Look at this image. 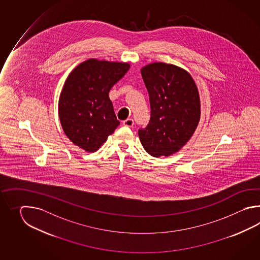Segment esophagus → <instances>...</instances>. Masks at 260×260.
Returning <instances> with one entry per match:
<instances>
[{
	"mask_svg": "<svg viewBox=\"0 0 260 260\" xmlns=\"http://www.w3.org/2000/svg\"><path fill=\"white\" fill-rule=\"evenodd\" d=\"M123 125L124 126H127V127H132L133 125H134V120L131 119V118H129V119H126L125 121H123Z\"/></svg>",
	"mask_w": 260,
	"mask_h": 260,
	"instance_id": "esophagus-1",
	"label": "esophagus"
}]
</instances>
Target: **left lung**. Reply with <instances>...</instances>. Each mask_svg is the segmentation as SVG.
<instances>
[{"instance_id":"8db88e82","label":"left lung","mask_w":260,"mask_h":260,"mask_svg":"<svg viewBox=\"0 0 260 260\" xmlns=\"http://www.w3.org/2000/svg\"><path fill=\"white\" fill-rule=\"evenodd\" d=\"M141 75L149 92V124L138 130L145 150L153 157L176 153L192 137L201 115L199 92L192 77L179 67L152 63Z\"/></svg>"}]
</instances>
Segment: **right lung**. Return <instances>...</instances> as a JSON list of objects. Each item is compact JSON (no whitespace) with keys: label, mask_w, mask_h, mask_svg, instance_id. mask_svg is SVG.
<instances>
[{"label":"right lung","mask_w":260,"mask_h":260,"mask_svg":"<svg viewBox=\"0 0 260 260\" xmlns=\"http://www.w3.org/2000/svg\"><path fill=\"white\" fill-rule=\"evenodd\" d=\"M129 68L128 63L92 58L71 72L61 91L58 115L72 143L94 152L114 132L120 122L109 92Z\"/></svg>","instance_id":"obj_1"}]
</instances>
